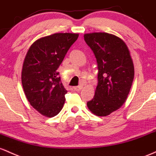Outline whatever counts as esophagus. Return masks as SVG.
<instances>
[{"instance_id": "34e87169", "label": "esophagus", "mask_w": 156, "mask_h": 156, "mask_svg": "<svg viewBox=\"0 0 156 156\" xmlns=\"http://www.w3.org/2000/svg\"><path fill=\"white\" fill-rule=\"evenodd\" d=\"M82 88H83V86H82V85L73 87V89H74V90H76V91H80V90H82Z\"/></svg>"}]
</instances>
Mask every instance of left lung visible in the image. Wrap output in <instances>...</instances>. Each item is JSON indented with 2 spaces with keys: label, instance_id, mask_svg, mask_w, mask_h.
I'll use <instances>...</instances> for the list:
<instances>
[{
  "label": "left lung",
  "instance_id": "1",
  "mask_svg": "<svg viewBox=\"0 0 156 156\" xmlns=\"http://www.w3.org/2000/svg\"><path fill=\"white\" fill-rule=\"evenodd\" d=\"M98 65L95 95L87 102L98 116H106L125 102L134 78V66L128 48L121 38L105 32L84 34Z\"/></svg>",
  "mask_w": 156,
  "mask_h": 156
}]
</instances>
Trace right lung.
I'll return each instance as SVG.
<instances>
[{"label":"right lung","mask_w":156,"mask_h":156,"mask_svg":"<svg viewBox=\"0 0 156 156\" xmlns=\"http://www.w3.org/2000/svg\"><path fill=\"white\" fill-rule=\"evenodd\" d=\"M79 34L56 33L36 40L28 50L21 81L28 101L43 116L54 117L62 110L67 94L57 71Z\"/></svg>","instance_id":"right-lung-1"}]
</instances>
